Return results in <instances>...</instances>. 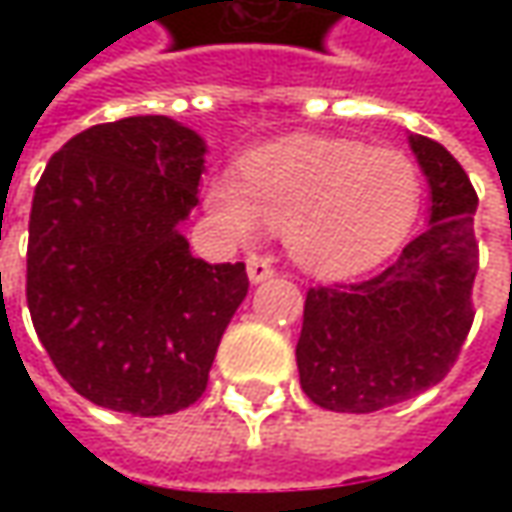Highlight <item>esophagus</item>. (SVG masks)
Listing matches in <instances>:
<instances>
[{
  "label": "esophagus",
  "mask_w": 512,
  "mask_h": 512,
  "mask_svg": "<svg viewBox=\"0 0 512 512\" xmlns=\"http://www.w3.org/2000/svg\"><path fill=\"white\" fill-rule=\"evenodd\" d=\"M270 276H273V265H270V259H265V256H247V279H250L253 285L267 282Z\"/></svg>",
  "instance_id": "esophagus-1"
}]
</instances>
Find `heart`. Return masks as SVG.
Returning <instances> with one entry per match:
<instances>
[{"label": "heart", "mask_w": 512, "mask_h": 512, "mask_svg": "<svg viewBox=\"0 0 512 512\" xmlns=\"http://www.w3.org/2000/svg\"><path fill=\"white\" fill-rule=\"evenodd\" d=\"M422 193V173L399 150L293 136L247 153L239 179L210 176L205 207L233 242L250 245L265 227L285 230L296 265L322 279H350L404 245Z\"/></svg>", "instance_id": "obj_1"}]
</instances>
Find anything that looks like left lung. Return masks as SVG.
Here are the masks:
<instances>
[{"instance_id":"8db88e82","label":"left lung","mask_w":512,"mask_h":512,"mask_svg":"<svg viewBox=\"0 0 512 512\" xmlns=\"http://www.w3.org/2000/svg\"><path fill=\"white\" fill-rule=\"evenodd\" d=\"M430 187V225L393 265L359 285L310 287L296 344L307 399L336 413H373L439 384L473 325L479 196L462 165L407 136Z\"/></svg>"}]
</instances>
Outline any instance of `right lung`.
Instances as JSON below:
<instances>
[{"label": "right lung", "instance_id": "1", "mask_svg": "<svg viewBox=\"0 0 512 512\" xmlns=\"http://www.w3.org/2000/svg\"><path fill=\"white\" fill-rule=\"evenodd\" d=\"M205 153L170 116H128L76 133L36 185L30 319L62 379L99 407H190L245 302V265H207L182 236Z\"/></svg>", "mask_w": 512, "mask_h": 512}]
</instances>
